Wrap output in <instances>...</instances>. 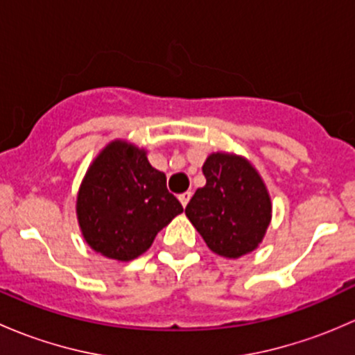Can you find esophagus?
I'll return each mask as SVG.
<instances>
[{
  "label": "esophagus",
  "mask_w": 355,
  "mask_h": 355,
  "mask_svg": "<svg viewBox=\"0 0 355 355\" xmlns=\"http://www.w3.org/2000/svg\"><path fill=\"white\" fill-rule=\"evenodd\" d=\"M191 198H192V192H182V194L180 196H178V200H180V202H182V206H187V204H189V200H191Z\"/></svg>",
  "instance_id": "34e87169"
}]
</instances>
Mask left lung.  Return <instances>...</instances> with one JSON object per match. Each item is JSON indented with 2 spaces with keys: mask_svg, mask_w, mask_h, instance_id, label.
<instances>
[{
  "mask_svg": "<svg viewBox=\"0 0 355 355\" xmlns=\"http://www.w3.org/2000/svg\"><path fill=\"white\" fill-rule=\"evenodd\" d=\"M206 185L196 191L185 214L213 252L241 257L263 241L271 220V200L252 164L216 153L202 166Z\"/></svg>",
  "mask_w": 355,
  "mask_h": 355,
  "instance_id": "obj_1",
  "label": "left lung"
}]
</instances>
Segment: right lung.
Wrapping results in <instances>:
<instances>
[{"instance_id":"right-lung-1","label":"right lung","mask_w":355,"mask_h":355,"mask_svg":"<svg viewBox=\"0 0 355 355\" xmlns=\"http://www.w3.org/2000/svg\"><path fill=\"white\" fill-rule=\"evenodd\" d=\"M184 211L166 189V175L142 149L114 141L94 159L80 185L77 216L85 242L103 256L132 261Z\"/></svg>"}]
</instances>
